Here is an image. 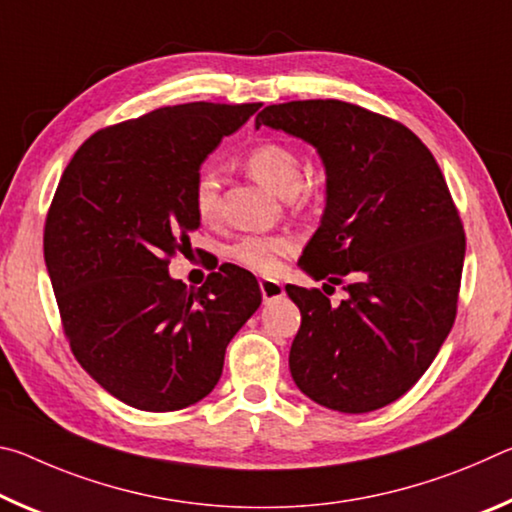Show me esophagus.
Returning a JSON list of instances; mask_svg holds the SVG:
<instances>
[{
	"instance_id": "obj_1",
	"label": "esophagus",
	"mask_w": 512,
	"mask_h": 512,
	"mask_svg": "<svg viewBox=\"0 0 512 512\" xmlns=\"http://www.w3.org/2000/svg\"><path fill=\"white\" fill-rule=\"evenodd\" d=\"M259 291H262V298H264V302L284 296V287H282V282H277V280H259Z\"/></svg>"
}]
</instances>
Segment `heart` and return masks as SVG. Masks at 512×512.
<instances>
[{
    "label": "heart",
    "mask_w": 512,
    "mask_h": 512,
    "mask_svg": "<svg viewBox=\"0 0 512 512\" xmlns=\"http://www.w3.org/2000/svg\"><path fill=\"white\" fill-rule=\"evenodd\" d=\"M246 167L257 183L266 189L280 194L293 196L302 183L300 158L291 146L282 142H262L253 146L246 155ZM194 205L201 219L210 221L219 212V180L212 171H203L196 180ZM293 244L284 237H244L232 246L230 255L259 273H273L280 257L289 255Z\"/></svg>",
    "instance_id": "1"
}]
</instances>
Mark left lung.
Segmentation results:
<instances>
[{
	"label": "left lung",
	"instance_id": "1",
	"mask_svg": "<svg viewBox=\"0 0 512 512\" xmlns=\"http://www.w3.org/2000/svg\"><path fill=\"white\" fill-rule=\"evenodd\" d=\"M259 126L323 162L325 210L298 266L348 293L332 305L287 284L302 316L291 377L332 411H377L424 375L456 318L465 235L443 171L409 128L345 101L266 106Z\"/></svg>",
	"mask_w": 512,
	"mask_h": 512
}]
</instances>
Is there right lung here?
<instances>
[{
	"label": "right lung",
	"instance_id": "1",
	"mask_svg": "<svg viewBox=\"0 0 512 512\" xmlns=\"http://www.w3.org/2000/svg\"><path fill=\"white\" fill-rule=\"evenodd\" d=\"M262 103H183L92 135L60 178L45 262L76 361L140 411H178L219 381L225 348L262 305L255 275L223 264L198 291L169 275L201 216L196 180Z\"/></svg>",
	"mask_w": 512,
	"mask_h": 512
}]
</instances>
